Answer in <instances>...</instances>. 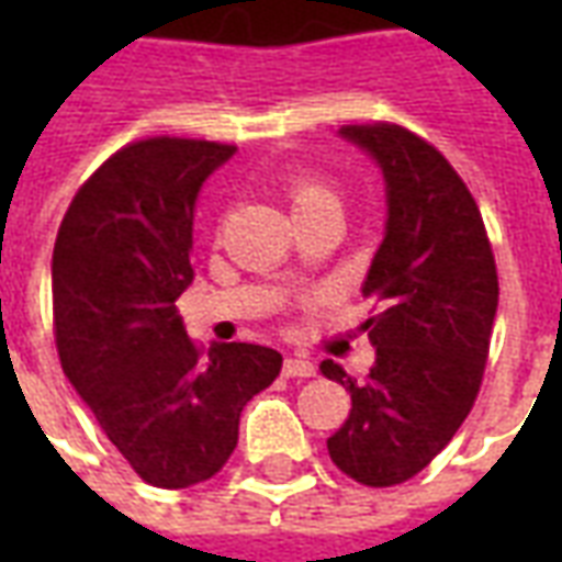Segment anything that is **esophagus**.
I'll return each instance as SVG.
<instances>
[{"instance_id": "obj_1", "label": "esophagus", "mask_w": 562, "mask_h": 562, "mask_svg": "<svg viewBox=\"0 0 562 562\" xmlns=\"http://www.w3.org/2000/svg\"><path fill=\"white\" fill-rule=\"evenodd\" d=\"M282 376L310 379L316 376V367L310 364V361H304V358H285V361H282Z\"/></svg>"}]
</instances>
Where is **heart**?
I'll list each match as a JSON object with an SVG mask.
<instances>
[{
	"label": "heart",
	"mask_w": 562,
	"mask_h": 562,
	"mask_svg": "<svg viewBox=\"0 0 562 562\" xmlns=\"http://www.w3.org/2000/svg\"><path fill=\"white\" fill-rule=\"evenodd\" d=\"M285 198L292 204L294 216L316 207H337V192L328 183H322L316 177H306V173L285 180Z\"/></svg>",
	"instance_id": "obj_1"
}]
</instances>
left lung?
Here are the masks:
<instances>
[{
  "label": "left lung",
  "mask_w": 562,
  "mask_h": 562,
  "mask_svg": "<svg viewBox=\"0 0 562 562\" xmlns=\"http://www.w3.org/2000/svg\"><path fill=\"white\" fill-rule=\"evenodd\" d=\"M340 132L385 173L389 225L364 280V297L379 304L364 322L376 364L352 379L322 361V373L352 394L328 454L355 482L394 487L418 475L470 415L499 280L479 204L434 144L382 120Z\"/></svg>",
  "instance_id": "left-lung-1"
}]
</instances>
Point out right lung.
I'll return each mask as SVG.
<instances>
[{"instance_id": "right-lung-1", "label": "right lung", "mask_w": 562, "mask_h": 562, "mask_svg": "<svg viewBox=\"0 0 562 562\" xmlns=\"http://www.w3.org/2000/svg\"><path fill=\"white\" fill-rule=\"evenodd\" d=\"M234 149L171 135L132 140L75 192L56 234L59 364L128 467L168 491L228 463L244 406L282 367L277 349L252 342L204 352L177 313L192 282L198 189Z\"/></svg>"}]
</instances>
